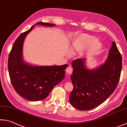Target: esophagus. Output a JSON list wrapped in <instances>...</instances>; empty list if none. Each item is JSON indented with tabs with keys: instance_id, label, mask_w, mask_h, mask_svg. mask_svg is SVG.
Returning a JSON list of instances; mask_svg holds the SVG:
<instances>
[{
	"instance_id": "1",
	"label": "esophagus",
	"mask_w": 127,
	"mask_h": 127,
	"mask_svg": "<svg viewBox=\"0 0 127 127\" xmlns=\"http://www.w3.org/2000/svg\"><path fill=\"white\" fill-rule=\"evenodd\" d=\"M65 71H66V72L67 73V74H71L72 73H73V68H71V66H68V67H67V68H66Z\"/></svg>"
}]
</instances>
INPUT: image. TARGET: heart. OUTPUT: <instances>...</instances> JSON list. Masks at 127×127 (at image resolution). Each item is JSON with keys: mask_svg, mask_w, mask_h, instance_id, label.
<instances>
[{"mask_svg": "<svg viewBox=\"0 0 127 127\" xmlns=\"http://www.w3.org/2000/svg\"><path fill=\"white\" fill-rule=\"evenodd\" d=\"M101 43L96 39V37L86 33L79 34L71 43V49L73 52L84 51L88 48L89 53H93L100 49Z\"/></svg>", "mask_w": 127, "mask_h": 127, "instance_id": "b5f03b06", "label": "heart"}]
</instances>
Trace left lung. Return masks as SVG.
<instances>
[{
  "mask_svg": "<svg viewBox=\"0 0 127 127\" xmlns=\"http://www.w3.org/2000/svg\"><path fill=\"white\" fill-rule=\"evenodd\" d=\"M122 61L121 54L114 42L105 63L97 69H87L84 59L73 61L74 70L71 75L73 90L69 96L72 106L78 110L87 111L106 101L120 81Z\"/></svg>",
  "mask_w": 127,
  "mask_h": 127,
  "instance_id": "8db88e82",
  "label": "left lung"
}]
</instances>
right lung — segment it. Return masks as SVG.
I'll return each instance as SVG.
<instances>
[{"instance_id": "obj_1", "label": "right lung", "mask_w": 127, "mask_h": 127, "mask_svg": "<svg viewBox=\"0 0 127 127\" xmlns=\"http://www.w3.org/2000/svg\"><path fill=\"white\" fill-rule=\"evenodd\" d=\"M36 24L53 26L55 25L39 22ZM35 25L22 33L15 41L8 59L9 74L12 86L22 97L32 101L42 100L48 96L57 84L63 80L68 66H37L27 64L22 59L24 39Z\"/></svg>"}]
</instances>
